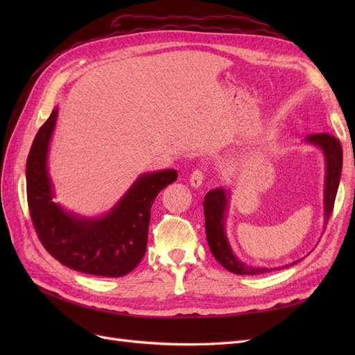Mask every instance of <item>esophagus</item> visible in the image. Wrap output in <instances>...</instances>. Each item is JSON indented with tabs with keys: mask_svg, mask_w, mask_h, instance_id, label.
<instances>
[{
	"mask_svg": "<svg viewBox=\"0 0 355 355\" xmlns=\"http://www.w3.org/2000/svg\"><path fill=\"white\" fill-rule=\"evenodd\" d=\"M202 180H204V173L200 170H196L194 173L191 175L189 182H191V187L192 188H200L202 185Z\"/></svg>",
	"mask_w": 355,
	"mask_h": 355,
	"instance_id": "1",
	"label": "esophagus"
}]
</instances>
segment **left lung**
I'll return each mask as SVG.
<instances>
[{
    "label": "left lung",
    "instance_id": "obj_1",
    "mask_svg": "<svg viewBox=\"0 0 355 355\" xmlns=\"http://www.w3.org/2000/svg\"><path fill=\"white\" fill-rule=\"evenodd\" d=\"M305 142L317 146L324 157L326 175H324V188H323V206H324V225L333 210L336 192L339 188V180L342 173V146L335 136L329 133H317L305 137ZM230 204V189L214 188L209 191L204 197V218H206V235L210 252L223 268L239 275H257L271 272L272 270H283V268L292 266L300 262L304 257L297 261L290 262L283 266H262V265H250L241 262L235 256L232 247L230 244L227 228H225V219H227V210Z\"/></svg>",
    "mask_w": 355,
    "mask_h": 355
}]
</instances>
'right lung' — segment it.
<instances>
[{"mask_svg": "<svg viewBox=\"0 0 355 355\" xmlns=\"http://www.w3.org/2000/svg\"><path fill=\"white\" fill-rule=\"evenodd\" d=\"M58 108L38 130L26 159V194L32 223L46 250L71 270L101 277L133 271L146 252L151 207L161 189L178 179L175 168L139 176L115 206L83 216L59 202L49 173V149Z\"/></svg>", "mask_w": 355, "mask_h": 355, "instance_id": "1", "label": "right lung"}]
</instances>
